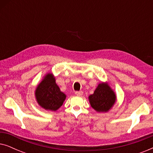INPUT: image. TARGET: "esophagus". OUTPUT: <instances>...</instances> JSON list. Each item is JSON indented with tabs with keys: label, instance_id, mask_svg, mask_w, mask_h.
Listing matches in <instances>:
<instances>
[{
	"label": "esophagus",
	"instance_id": "1",
	"mask_svg": "<svg viewBox=\"0 0 153 153\" xmlns=\"http://www.w3.org/2000/svg\"><path fill=\"white\" fill-rule=\"evenodd\" d=\"M75 94H76V95L80 97V96L83 95V91H76L75 92Z\"/></svg>",
	"mask_w": 153,
	"mask_h": 153
}]
</instances>
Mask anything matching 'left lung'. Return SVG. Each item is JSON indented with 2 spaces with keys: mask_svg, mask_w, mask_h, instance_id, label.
<instances>
[{
  "mask_svg": "<svg viewBox=\"0 0 153 153\" xmlns=\"http://www.w3.org/2000/svg\"><path fill=\"white\" fill-rule=\"evenodd\" d=\"M92 107L98 112H107L115 104L116 97L108 83H102L88 97Z\"/></svg>",
  "mask_w": 153,
  "mask_h": 153,
  "instance_id": "left-lung-1",
  "label": "left lung"
}]
</instances>
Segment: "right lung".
Wrapping results in <instances>:
<instances>
[{"label":"right lung","instance_id":"add662e5","mask_svg":"<svg viewBox=\"0 0 153 153\" xmlns=\"http://www.w3.org/2000/svg\"><path fill=\"white\" fill-rule=\"evenodd\" d=\"M35 97L39 105L46 110L55 111L62 105L65 94L60 91L51 73L45 76L35 90Z\"/></svg>","mask_w":153,"mask_h":153}]
</instances>
